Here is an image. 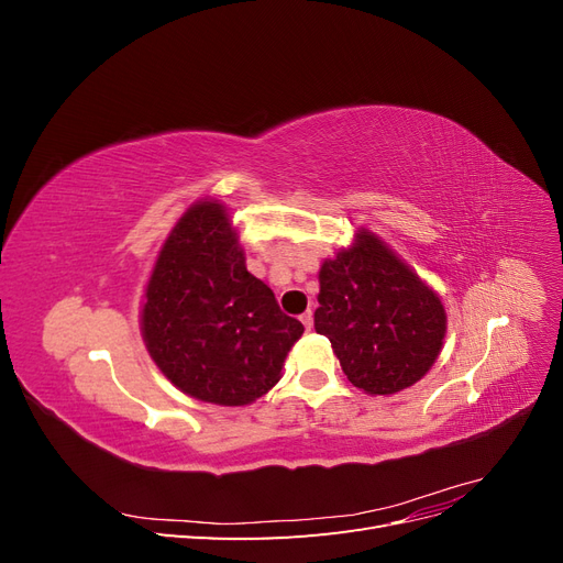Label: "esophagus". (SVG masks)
I'll return each mask as SVG.
<instances>
[{
    "instance_id": "esophagus-1",
    "label": "esophagus",
    "mask_w": 563,
    "mask_h": 563,
    "mask_svg": "<svg viewBox=\"0 0 563 563\" xmlns=\"http://www.w3.org/2000/svg\"><path fill=\"white\" fill-rule=\"evenodd\" d=\"M300 321L305 323V329H308V331H312V323H314V314H312V310H308V312H302Z\"/></svg>"
}]
</instances>
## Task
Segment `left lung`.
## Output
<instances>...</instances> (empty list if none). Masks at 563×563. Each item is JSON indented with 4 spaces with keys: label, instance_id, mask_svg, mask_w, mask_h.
<instances>
[{
    "label": "left lung",
    "instance_id": "left-lung-1",
    "mask_svg": "<svg viewBox=\"0 0 563 563\" xmlns=\"http://www.w3.org/2000/svg\"><path fill=\"white\" fill-rule=\"evenodd\" d=\"M317 300V333L331 340L347 380L368 395L416 385L444 345L439 296L364 228L350 249L323 261Z\"/></svg>",
    "mask_w": 563,
    "mask_h": 563
}]
</instances>
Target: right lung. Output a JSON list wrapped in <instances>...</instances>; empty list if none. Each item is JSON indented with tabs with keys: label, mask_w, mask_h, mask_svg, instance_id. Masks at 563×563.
Instances as JSON below:
<instances>
[{
	"label": "right lung",
	"mask_w": 563,
	"mask_h": 563,
	"mask_svg": "<svg viewBox=\"0 0 563 563\" xmlns=\"http://www.w3.org/2000/svg\"><path fill=\"white\" fill-rule=\"evenodd\" d=\"M152 362L180 391L246 406L282 378L302 323L246 269L228 209L201 199L166 236L141 314Z\"/></svg>",
	"instance_id": "add662e5"
}]
</instances>
